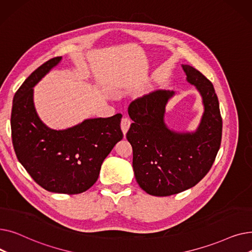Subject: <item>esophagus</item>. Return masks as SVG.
Instances as JSON below:
<instances>
[{"instance_id": "1", "label": "esophagus", "mask_w": 252, "mask_h": 252, "mask_svg": "<svg viewBox=\"0 0 252 252\" xmlns=\"http://www.w3.org/2000/svg\"><path fill=\"white\" fill-rule=\"evenodd\" d=\"M129 126H130V121H129V118H127V117H124V118L122 119L121 127H122V130H123V133H124V135H125V136H126V134L127 133V130H128V128H129Z\"/></svg>"}]
</instances>
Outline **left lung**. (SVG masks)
<instances>
[{
  "label": "left lung",
  "instance_id": "8db88e82",
  "mask_svg": "<svg viewBox=\"0 0 252 252\" xmlns=\"http://www.w3.org/2000/svg\"><path fill=\"white\" fill-rule=\"evenodd\" d=\"M182 67L187 82L202 98L204 111L194 131H177L164 121L174 91L157 90L128 106L134 123L126 134L133 147V168L139 186L153 196H169L194 187L213 166L221 140L222 122L215 88L197 69Z\"/></svg>",
  "mask_w": 252,
  "mask_h": 252
}]
</instances>
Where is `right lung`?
Instances as JSON below:
<instances>
[{"instance_id": "right-lung-1", "label": "right lung", "mask_w": 252, "mask_h": 252, "mask_svg": "<svg viewBox=\"0 0 252 252\" xmlns=\"http://www.w3.org/2000/svg\"><path fill=\"white\" fill-rule=\"evenodd\" d=\"M61 59L39 66L15 93L12 142L19 162L39 186L53 193L79 194L96 183L104 159L123 139V115L88 118L64 129L46 126L34 107L33 88Z\"/></svg>"}]
</instances>
